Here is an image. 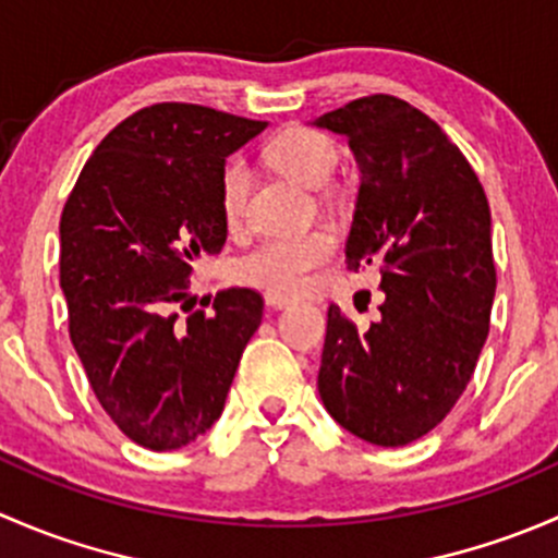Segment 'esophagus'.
I'll list each match as a JSON object with an SVG mask.
<instances>
[{
	"mask_svg": "<svg viewBox=\"0 0 558 558\" xmlns=\"http://www.w3.org/2000/svg\"><path fill=\"white\" fill-rule=\"evenodd\" d=\"M264 302H267V307H272V311H283V307L291 305L289 296H283V294H267L264 296Z\"/></svg>",
	"mask_w": 558,
	"mask_h": 558,
	"instance_id": "34e87169",
	"label": "esophagus"
}]
</instances>
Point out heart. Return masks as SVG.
<instances>
[{
  "instance_id": "1",
  "label": "heart",
  "mask_w": 558,
  "mask_h": 558,
  "mask_svg": "<svg viewBox=\"0 0 558 558\" xmlns=\"http://www.w3.org/2000/svg\"><path fill=\"white\" fill-rule=\"evenodd\" d=\"M267 154L280 172L300 180L307 189H326L340 165L337 145L305 126L280 132L269 143ZM247 191H251V170L240 159L229 161L221 174V213L229 223L243 218ZM331 253H335V238L324 229L264 240L234 264V278L272 294H296L311 283L313 269L329 262Z\"/></svg>"
}]
</instances>
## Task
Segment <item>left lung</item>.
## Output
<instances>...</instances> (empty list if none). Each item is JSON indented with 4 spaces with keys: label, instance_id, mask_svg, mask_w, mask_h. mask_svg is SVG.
<instances>
[{
    "label": "left lung",
    "instance_id": "8db88e82",
    "mask_svg": "<svg viewBox=\"0 0 558 558\" xmlns=\"http://www.w3.org/2000/svg\"><path fill=\"white\" fill-rule=\"evenodd\" d=\"M313 126L351 145L362 183L345 264L378 269L386 294L362 335L329 307L318 393L359 440L408 446L451 413L488 337L492 210L448 134L402 99H353Z\"/></svg>",
    "mask_w": 558,
    "mask_h": 558
}]
</instances>
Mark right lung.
I'll use <instances>...</instances> for the list:
<instances>
[{"mask_svg": "<svg viewBox=\"0 0 558 558\" xmlns=\"http://www.w3.org/2000/svg\"><path fill=\"white\" fill-rule=\"evenodd\" d=\"M267 121L202 105L134 112L97 145L61 213V291L70 337L118 429L174 451L223 413L264 302L227 289L191 307L189 275L227 243L221 174Z\"/></svg>", "mask_w": 558, "mask_h": 558, "instance_id": "1", "label": "right lung"}]
</instances>
